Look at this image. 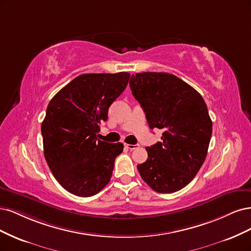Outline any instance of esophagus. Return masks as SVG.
I'll list each match as a JSON object with an SVG mask.
<instances>
[{"label":"esophagus","mask_w":251,"mask_h":251,"mask_svg":"<svg viewBox=\"0 0 251 251\" xmlns=\"http://www.w3.org/2000/svg\"><path fill=\"white\" fill-rule=\"evenodd\" d=\"M125 147L129 150H134L136 148H139V145H130V144H125Z\"/></svg>","instance_id":"34e87169"}]
</instances>
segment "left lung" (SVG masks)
<instances>
[{"label": "left lung", "instance_id": "8db88e82", "mask_svg": "<svg viewBox=\"0 0 251 251\" xmlns=\"http://www.w3.org/2000/svg\"><path fill=\"white\" fill-rule=\"evenodd\" d=\"M151 129H163L161 142L147 147L137 166L143 180L158 193H174L189 184L203 165L213 123L201 95L168 73H137L129 81Z\"/></svg>", "mask_w": 251, "mask_h": 251}]
</instances>
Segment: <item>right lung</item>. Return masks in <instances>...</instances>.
<instances>
[{
    "mask_svg": "<svg viewBox=\"0 0 251 251\" xmlns=\"http://www.w3.org/2000/svg\"><path fill=\"white\" fill-rule=\"evenodd\" d=\"M130 74H82L56 94L42 124L44 154L63 189L90 197L106 185L122 143L97 139L108 108L126 88Z\"/></svg>",
    "mask_w": 251,
    "mask_h": 251,
    "instance_id": "add662e5",
    "label": "right lung"
}]
</instances>
